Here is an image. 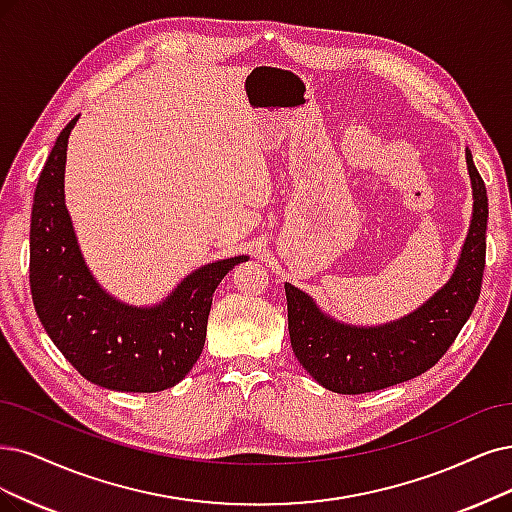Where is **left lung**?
<instances>
[{
    "instance_id": "8db88e82",
    "label": "left lung",
    "mask_w": 512,
    "mask_h": 512,
    "mask_svg": "<svg viewBox=\"0 0 512 512\" xmlns=\"http://www.w3.org/2000/svg\"><path fill=\"white\" fill-rule=\"evenodd\" d=\"M472 185V219L458 266L420 308L386 325H348L285 282L291 348L314 380L337 394H365L413 380L449 350L481 293L485 270L487 189L466 147Z\"/></svg>"
}]
</instances>
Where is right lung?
Returning a JSON list of instances; mask_svg holds the SVG:
<instances>
[{
	"mask_svg": "<svg viewBox=\"0 0 512 512\" xmlns=\"http://www.w3.org/2000/svg\"><path fill=\"white\" fill-rule=\"evenodd\" d=\"M75 116L50 151L31 211L29 282L54 346L88 382L118 392H160L192 371L204 348L213 293L249 257H227L187 274L154 306L109 295L86 266L65 206V162Z\"/></svg>",
	"mask_w": 512,
	"mask_h": 512,
	"instance_id": "1",
	"label": "right lung"
}]
</instances>
